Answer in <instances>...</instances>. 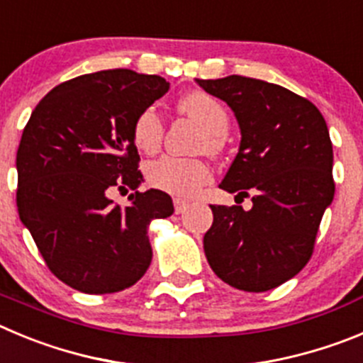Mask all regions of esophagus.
Instances as JSON below:
<instances>
[{
  "label": "esophagus",
  "instance_id": "1",
  "mask_svg": "<svg viewBox=\"0 0 363 363\" xmlns=\"http://www.w3.org/2000/svg\"><path fill=\"white\" fill-rule=\"evenodd\" d=\"M189 208V201L185 199H174V212L176 214H184Z\"/></svg>",
  "mask_w": 363,
  "mask_h": 363
}]
</instances>
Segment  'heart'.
<instances>
[{"label":"heart","mask_w":363,"mask_h":363,"mask_svg":"<svg viewBox=\"0 0 363 363\" xmlns=\"http://www.w3.org/2000/svg\"><path fill=\"white\" fill-rule=\"evenodd\" d=\"M179 108L203 125L208 133V149L216 151L219 147V138L225 136L228 129V115L225 108L212 95L203 91H192L185 95L179 102ZM162 136L164 122L158 111L155 108H145L133 124V140L136 147L145 152L156 151L162 144ZM211 169L201 160L174 156L156 160L147 169V179L152 187L178 198L194 196L201 185L211 182Z\"/></svg>","instance_id":"b5f03b06"}]
</instances>
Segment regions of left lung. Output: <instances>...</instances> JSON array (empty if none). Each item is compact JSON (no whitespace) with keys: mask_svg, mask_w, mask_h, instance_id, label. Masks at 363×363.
Returning <instances> with one entry per match:
<instances>
[{"mask_svg":"<svg viewBox=\"0 0 363 363\" xmlns=\"http://www.w3.org/2000/svg\"><path fill=\"white\" fill-rule=\"evenodd\" d=\"M227 102L241 131L239 151L219 189L252 196V208L211 205L207 261L227 284L268 291L310 261L318 225L335 196L333 145L322 113L290 89L228 75L196 79Z\"/></svg>","mask_w":363,"mask_h":363,"instance_id":"8db88e82","label":"left lung"}]
</instances>
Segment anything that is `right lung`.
Here are the masks:
<instances>
[{
	"label": "right lung",
	"mask_w": 363,
	"mask_h": 363,
	"mask_svg": "<svg viewBox=\"0 0 363 363\" xmlns=\"http://www.w3.org/2000/svg\"><path fill=\"white\" fill-rule=\"evenodd\" d=\"M169 82L133 69H102L55 86L30 115L19 142L18 212L52 274L82 294L135 284L152 259L147 225L174 212L158 189L133 192L125 207L113 189L144 182L133 124L164 97Z\"/></svg>",
	"instance_id": "add662e5"
}]
</instances>
